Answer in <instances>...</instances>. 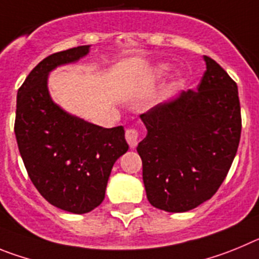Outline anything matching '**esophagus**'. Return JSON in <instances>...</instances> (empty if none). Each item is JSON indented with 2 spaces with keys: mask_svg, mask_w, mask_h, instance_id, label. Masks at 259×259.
I'll use <instances>...</instances> for the list:
<instances>
[{
  "mask_svg": "<svg viewBox=\"0 0 259 259\" xmlns=\"http://www.w3.org/2000/svg\"><path fill=\"white\" fill-rule=\"evenodd\" d=\"M125 138H126L129 146L134 148L139 142V132L137 129H127L126 133H125Z\"/></svg>",
  "mask_w": 259,
  "mask_h": 259,
  "instance_id": "34e87169",
  "label": "esophagus"
}]
</instances>
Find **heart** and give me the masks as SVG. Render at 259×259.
<instances>
[{
	"mask_svg": "<svg viewBox=\"0 0 259 259\" xmlns=\"http://www.w3.org/2000/svg\"><path fill=\"white\" fill-rule=\"evenodd\" d=\"M166 71H167V66H165V64H160V66H156L155 68H153V72L158 74L165 73Z\"/></svg>",
	"mask_w": 259,
	"mask_h": 259,
	"instance_id": "obj_1",
	"label": "heart"
}]
</instances>
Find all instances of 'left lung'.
<instances>
[{"instance_id":"8db88e82","label":"left lung","mask_w":259,"mask_h":259,"mask_svg":"<svg viewBox=\"0 0 259 259\" xmlns=\"http://www.w3.org/2000/svg\"><path fill=\"white\" fill-rule=\"evenodd\" d=\"M196 92L179 93L141 115L146 138L147 199L155 208L183 213L210 199L231 167L241 134L237 85L211 58Z\"/></svg>"}]
</instances>
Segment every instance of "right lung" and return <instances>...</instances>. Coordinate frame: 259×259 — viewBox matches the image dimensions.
<instances>
[{
    "label": "right lung",
    "instance_id": "add662e5",
    "mask_svg": "<svg viewBox=\"0 0 259 259\" xmlns=\"http://www.w3.org/2000/svg\"><path fill=\"white\" fill-rule=\"evenodd\" d=\"M90 45L39 62L16 97L15 137L34 187L57 208L89 213L101 205L113 164L127 150L122 126L107 127L71 115L49 92V74L89 54Z\"/></svg>",
    "mask_w": 259,
    "mask_h": 259
}]
</instances>
